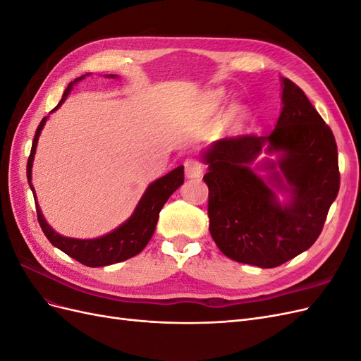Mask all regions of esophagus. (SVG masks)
<instances>
[{"instance_id":"obj_1","label":"esophagus","mask_w":361,"mask_h":361,"mask_svg":"<svg viewBox=\"0 0 361 361\" xmlns=\"http://www.w3.org/2000/svg\"><path fill=\"white\" fill-rule=\"evenodd\" d=\"M183 166H185V174H187V178H191V179L199 178L203 173V164L197 158L185 159Z\"/></svg>"}]
</instances>
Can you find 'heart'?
Wrapping results in <instances>:
<instances>
[{"label": "heart", "mask_w": 361, "mask_h": 361, "mask_svg": "<svg viewBox=\"0 0 361 361\" xmlns=\"http://www.w3.org/2000/svg\"><path fill=\"white\" fill-rule=\"evenodd\" d=\"M215 99H216V101H220V99H221V94H215ZM227 117H228V120H231V122H233L235 125L241 123L243 120H244V117H245V111H244V108H243V106H239V105H235V106H232L231 110H228V114H227Z\"/></svg>", "instance_id": "heart-1"}]
</instances>
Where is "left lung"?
Segmentation results:
<instances>
[{
  "label": "left lung",
  "instance_id": "8db88e82",
  "mask_svg": "<svg viewBox=\"0 0 361 361\" xmlns=\"http://www.w3.org/2000/svg\"><path fill=\"white\" fill-rule=\"evenodd\" d=\"M281 87L283 108L269 135L223 138L203 154L211 236L227 257L259 268H276L309 250L341 187L330 126L297 84L281 78ZM262 149L279 159L253 168ZM259 169L269 171L267 178ZM276 190L290 200L281 205Z\"/></svg>",
  "mask_w": 361,
  "mask_h": 361
}]
</instances>
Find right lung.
<instances>
[{"label": "right lung", "instance_id": "right-lung-1", "mask_svg": "<svg viewBox=\"0 0 361 361\" xmlns=\"http://www.w3.org/2000/svg\"><path fill=\"white\" fill-rule=\"evenodd\" d=\"M84 76L85 75L80 76V78H76L73 82L81 81ZM106 76L108 78H116L117 75H106ZM73 82L68 85V89L63 93L61 101L52 111H56L57 108H60V105L66 101L68 94L72 90ZM47 118L48 117H43L40 125L36 129V135H35V140H32V146H31V154L27 162V179L32 194H35V197H36V192H35V187H32L31 183V169H32V159H35V154H36L37 141L43 126L47 123ZM182 183H183V166H179L178 169L167 173L166 176L152 182L147 187V190L145 191L143 197L140 199L133 215H130L123 224H120L117 228H114L113 232L106 233L101 238L76 239V238L61 236L47 223L45 216L42 215V211L36 200L37 220L43 233H45V236L49 239V243L54 247L60 248L63 253H66L75 260H78L80 264L90 268L113 265V264H117V262H123L129 257H134L147 245L152 235L155 232L159 211L162 209L164 203L169 200L170 195L176 191Z\"/></svg>", "mask_w": 361, "mask_h": 361}]
</instances>
